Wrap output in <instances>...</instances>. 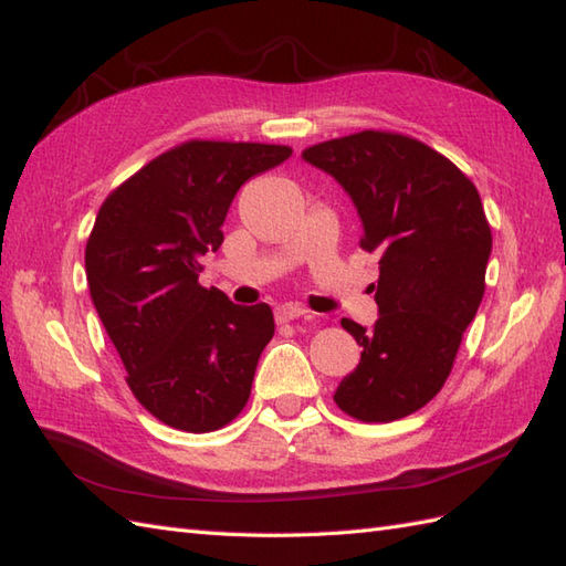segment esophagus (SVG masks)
<instances>
[{"mask_svg":"<svg viewBox=\"0 0 566 566\" xmlns=\"http://www.w3.org/2000/svg\"><path fill=\"white\" fill-rule=\"evenodd\" d=\"M274 316L280 323H290V321H296V318H311L306 308L294 306V304H282L280 308L274 311Z\"/></svg>","mask_w":566,"mask_h":566,"instance_id":"34e87169","label":"esophagus"}]
</instances>
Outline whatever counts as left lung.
Wrapping results in <instances>:
<instances>
[{"mask_svg": "<svg viewBox=\"0 0 566 566\" xmlns=\"http://www.w3.org/2000/svg\"><path fill=\"white\" fill-rule=\"evenodd\" d=\"M302 158L345 189L363 248L379 255V318L371 328L340 321L363 355L333 399L365 423L399 420L442 389L482 304L491 255L482 199L448 158L399 134L363 130Z\"/></svg>", "mask_w": 566, "mask_h": 566, "instance_id": "1", "label": "left lung"}]
</instances>
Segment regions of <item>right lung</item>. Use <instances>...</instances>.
I'll return each mask as SVG.
<instances>
[{
    "label": "right lung",
    "instance_id": "add662e5",
    "mask_svg": "<svg viewBox=\"0 0 566 566\" xmlns=\"http://www.w3.org/2000/svg\"><path fill=\"white\" fill-rule=\"evenodd\" d=\"M290 155L264 143L189 140L112 191L94 221L84 252L94 308L130 391L177 430H219L248 403L272 311L203 290L201 258L221 248L235 191Z\"/></svg>",
    "mask_w": 566,
    "mask_h": 566
}]
</instances>
